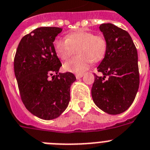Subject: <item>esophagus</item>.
<instances>
[{
  "label": "esophagus",
  "mask_w": 150,
  "mask_h": 150,
  "mask_svg": "<svg viewBox=\"0 0 150 150\" xmlns=\"http://www.w3.org/2000/svg\"><path fill=\"white\" fill-rule=\"evenodd\" d=\"M83 75H84L83 74H76V75H75V77H76L77 79H80L81 78H82Z\"/></svg>",
  "instance_id": "1"
}]
</instances>
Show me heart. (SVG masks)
<instances>
[{
	"mask_svg": "<svg viewBox=\"0 0 150 150\" xmlns=\"http://www.w3.org/2000/svg\"><path fill=\"white\" fill-rule=\"evenodd\" d=\"M54 48L59 59L66 60L76 53L79 55L65 62L66 71L83 73L91 66V62L103 59L107 50L106 41L103 36L93 35V33L79 30L68 34L66 39L57 38Z\"/></svg>",
	"mask_w": 150,
	"mask_h": 150,
	"instance_id": "1",
	"label": "heart"
}]
</instances>
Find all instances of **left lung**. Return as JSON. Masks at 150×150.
<instances>
[{"label": "left lung", "instance_id": "left-lung-1", "mask_svg": "<svg viewBox=\"0 0 150 150\" xmlns=\"http://www.w3.org/2000/svg\"><path fill=\"white\" fill-rule=\"evenodd\" d=\"M99 28L107 50L97 67L103 76L94 75L91 95L99 109L109 115L121 114L131 106L139 88L137 51L128 32L122 28L112 23H103Z\"/></svg>", "mask_w": 150, "mask_h": 150}]
</instances>
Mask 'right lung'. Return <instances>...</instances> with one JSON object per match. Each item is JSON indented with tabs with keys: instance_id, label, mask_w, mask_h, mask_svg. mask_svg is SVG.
<instances>
[{
	"instance_id": "1",
	"label": "right lung",
	"mask_w": 150,
	"mask_h": 150,
	"mask_svg": "<svg viewBox=\"0 0 150 150\" xmlns=\"http://www.w3.org/2000/svg\"><path fill=\"white\" fill-rule=\"evenodd\" d=\"M62 28L40 27L25 35L14 58V72L25 108L44 120L57 118L70 100V88L76 80L71 72H59L62 66L53 41ZM56 73L50 80L49 77Z\"/></svg>"
}]
</instances>
